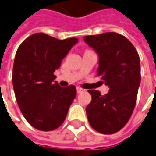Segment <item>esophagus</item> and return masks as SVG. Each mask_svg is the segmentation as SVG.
<instances>
[{
    "instance_id": "1",
    "label": "esophagus",
    "mask_w": 156,
    "mask_h": 156,
    "mask_svg": "<svg viewBox=\"0 0 156 156\" xmlns=\"http://www.w3.org/2000/svg\"><path fill=\"white\" fill-rule=\"evenodd\" d=\"M76 91H77L78 94H80V93H82V92L84 91V89L81 88V87H77V88H76Z\"/></svg>"
}]
</instances>
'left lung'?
I'll use <instances>...</instances> for the list:
<instances>
[{"instance_id": "obj_1", "label": "left lung", "mask_w": 156, "mask_h": 156, "mask_svg": "<svg viewBox=\"0 0 156 156\" xmlns=\"http://www.w3.org/2000/svg\"><path fill=\"white\" fill-rule=\"evenodd\" d=\"M84 41L98 54L97 75L110 87L105 95L88 90L92 100L86 108L87 119L98 132L113 134L127 124L136 105L141 82L138 53L125 37L116 32L86 36Z\"/></svg>"}]
</instances>
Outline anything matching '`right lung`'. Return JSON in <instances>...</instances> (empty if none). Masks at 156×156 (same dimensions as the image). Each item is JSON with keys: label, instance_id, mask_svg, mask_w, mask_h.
<instances>
[{"label": "right lung", "instance_id": "obj_1", "mask_svg": "<svg viewBox=\"0 0 156 156\" xmlns=\"http://www.w3.org/2000/svg\"><path fill=\"white\" fill-rule=\"evenodd\" d=\"M77 42L76 37L59 40L40 32L28 37L18 48L12 68L13 90L22 114L37 129L58 128L76 98V87H60L54 81V72Z\"/></svg>", "mask_w": 156, "mask_h": 156}]
</instances>
